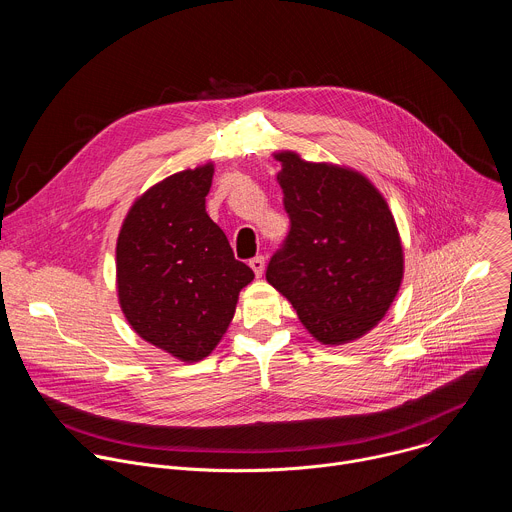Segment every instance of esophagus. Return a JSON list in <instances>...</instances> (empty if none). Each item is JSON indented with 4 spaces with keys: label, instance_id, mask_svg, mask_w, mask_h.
<instances>
[{
    "label": "esophagus",
    "instance_id": "34e87169",
    "mask_svg": "<svg viewBox=\"0 0 512 512\" xmlns=\"http://www.w3.org/2000/svg\"><path fill=\"white\" fill-rule=\"evenodd\" d=\"M249 265H251V269L255 271V275H257V277H261V275H263V271H265V257H261V255L253 257V259L249 261Z\"/></svg>",
    "mask_w": 512,
    "mask_h": 512
}]
</instances>
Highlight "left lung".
<instances>
[{"instance_id": "1", "label": "left lung", "mask_w": 512, "mask_h": 512, "mask_svg": "<svg viewBox=\"0 0 512 512\" xmlns=\"http://www.w3.org/2000/svg\"><path fill=\"white\" fill-rule=\"evenodd\" d=\"M275 158L289 233L265 277L316 340H356L387 314L403 279L393 214L354 170L304 162L294 152Z\"/></svg>"}]
</instances>
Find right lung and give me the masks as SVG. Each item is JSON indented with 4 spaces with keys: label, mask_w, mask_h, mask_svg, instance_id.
I'll return each instance as SVG.
<instances>
[{
    "label": "right lung",
    "mask_w": 512,
    "mask_h": 512,
    "mask_svg": "<svg viewBox=\"0 0 512 512\" xmlns=\"http://www.w3.org/2000/svg\"><path fill=\"white\" fill-rule=\"evenodd\" d=\"M212 164L178 172L129 208L117 239V291L131 328L184 362L208 356L255 273L206 214Z\"/></svg>",
    "instance_id": "add662e5"
}]
</instances>
